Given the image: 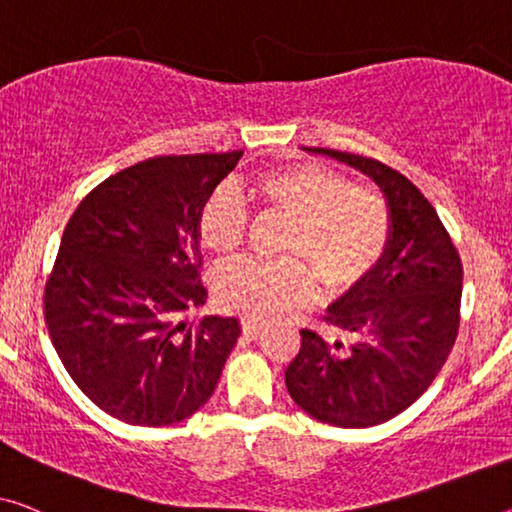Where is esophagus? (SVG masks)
I'll use <instances>...</instances> for the list:
<instances>
[{
	"label": "esophagus",
	"instance_id": "1",
	"mask_svg": "<svg viewBox=\"0 0 512 512\" xmlns=\"http://www.w3.org/2000/svg\"><path fill=\"white\" fill-rule=\"evenodd\" d=\"M264 324L262 322H255V319H241V331L243 335H248V338H257L259 333H262Z\"/></svg>",
	"mask_w": 512,
	"mask_h": 512
}]
</instances>
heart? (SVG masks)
<instances>
[{
	"label": "heart",
	"instance_id": "1",
	"mask_svg": "<svg viewBox=\"0 0 512 512\" xmlns=\"http://www.w3.org/2000/svg\"><path fill=\"white\" fill-rule=\"evenodd\" d=\"M248 195L262 209L289 218L280 246L287 257L243 259L218 273L216 299L239 315H285L308 299L317 278L326 292H345L377 269L391 243L386 197L333 167H276L255 177ZM246 220L243 195L234 186H220L200 209V241L213 255H232L246 236Z\"/></svg>",
	"mask_w": 512,
	"mask_h": 512
}]
</instances>
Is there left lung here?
<instances>
[{"label":"left lung","mask_w":512,"mask_h":512,"mask_svg":"<svg viewBox=\"0 0 512 512\" xmlns=\"http://www.w3.org/2000/svg\"><path fill=\"white\" fill-rule=\"evenodd\" d=\"M308 151L375 179L391 207L393 232L375 276L349 289L324 317L345 340L301 329L285 384L317 421L372 427L402 414L444 368L460 329L462 259L437 211L404 174L368 156Z\"/></svg>","instance_id":"1"}]
</instances>
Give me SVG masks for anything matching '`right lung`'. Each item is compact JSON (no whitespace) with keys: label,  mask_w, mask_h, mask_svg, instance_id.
I'll return each instance as SVG.
<instances>
[{"label":"right lung","mask_w":512,"mask_h":512,"mask_svg":"<svg viewBox=\"0 0 512 512\" xmlns=\"http://www.w3.org/2000/svg\"><path fill=\"white\" fill-rule=\"evenodd\" d=\"M230 154L156 156L112 174L68 218L43 292L57 354L87 398L128 425L181 423L204 407L239 338L200 308L197 218Z\"/></svg>","instance_id":"1"}]
</instances>
